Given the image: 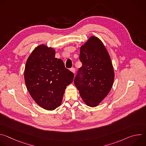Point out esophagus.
<instances>
[{"mask_svg":"<svg viewBox=\"0 0 146 146\" xmlns=\"http://www.w3.org/2000/svg\"><path fill=\"white\" fill-rule=\"evenodd\" d=\"M70 71H71L73 74H75V72H76V70H75V69H74V68H71V69H70Z\"/></svg>","mask_w":146,"mask_h":146,"instance_id":"1","label":"esophagus"}]
</instances>
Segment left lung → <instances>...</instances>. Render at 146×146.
Instances as JSON below:
<instances>
[{"label":"left lung","instance_id":"left-lung-1","mask_svg":"<svg viewBox=\"0 0 146 146\" xmlns=\"http://www.w3.org/2000/svg\"><path fill=\"white\" fill-rule=\"evenodd\" d=\"M79 68L74 82L88 106H98L110 91L114 72L109 54L102 41L91 36L80 47Z\"/></svg>","mask_w":146,"mask_h":146}]
</instances>
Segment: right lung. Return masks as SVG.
Wrapping results in <instances>:
<instances>
[{
	"instance_id": "obj_1",
	"label": "right lung",
	"mask_w": 146,
	"mask_h": 146,
	"mask_svg": "<svg viewBox=\"0 0 146 146\" xmlns=\"http://www.w3.org/2000/svg\"><path fill=\"white\" fill-rule=\"evenodd\" d=\"M55 55V50L51 47L37 46L28 57L24 71L25 84L31 97L47 110H54L61 105L65 90L74 78L73 73Z\"/></svg>"
}]
</instances>
